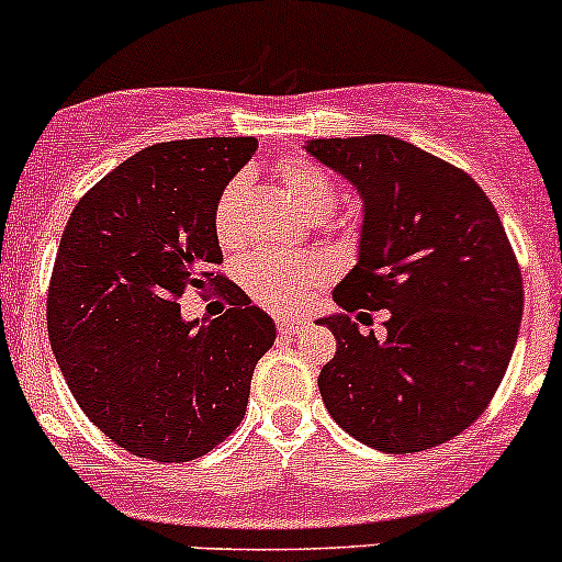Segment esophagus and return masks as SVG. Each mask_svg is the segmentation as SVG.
<instances>
[{
    "label": "esophagus",
    "mask_w": 562,
    "mask_h": 562,
    "mask_svg": "<svg viewBox=\"0 0 562 562\" xmlns=\"http://www.w3.org/2000/svg\"><path fill=\"white\" fill-rule=\"evenodd\" d=\"M277 326H280L282 335H299L307 326V321L299 318V315H277Z\"/></svg>",
    "instance_id": "34e87169"
}]
</instances>
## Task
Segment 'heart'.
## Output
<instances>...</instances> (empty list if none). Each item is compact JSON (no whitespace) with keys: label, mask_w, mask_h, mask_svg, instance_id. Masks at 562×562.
I'll return each mask as SVG.
<instances>
[{"label":"heart","mask_w":562,"mask_h":562,"mask_svg":"<svg viewBox=\"0 0 562 562\" xmlns=\"http://www.w3.org/2000/svg\"><path fill=\"white\" fill-rule=\"evenodd\" d=\"M277 181L307 220H326L337 205V189L324 170L304 159H282L277 165ZM244 181L233 178L220 192L214 209V233L222 247L238 244V209H241ZM241 285L258 304L271 310L302 307L329 277V263L318 255H249L241 266Z\"/></svg>","instance_id":"obj_1"}]
</instances>
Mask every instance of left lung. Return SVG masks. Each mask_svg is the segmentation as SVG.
Masks as SVG:
<instances>
[{
	"mask_svg": "<svg viewBox=\"0 0 562 562\" xmlns=\"http://www.w3.org/2000/svg\"><path fill=\"white\" fill-rule=\"evenodd\" d=\"M313 159L362 198L357 266L335 288L342 313L318 390L331 419L384 453H419L459 437L497 392L525 288L497 209L459 167L386 134L310 139ZM390 308L387 335L345 315Z\"/></svg>",
	"mask_w": 562,
	"mask_h": 562,
	"instance_id": "8db88e82",
	"label": "left lung"
}]
</instances>
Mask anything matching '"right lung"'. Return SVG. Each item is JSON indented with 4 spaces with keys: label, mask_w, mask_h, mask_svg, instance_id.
I'll return each mask as SVG.
<instances>
[{
    "label": "right lung",
    "mask_w": 562,
    "mask_h": 562,
    "mask_svg": "<svg viewBox=\"0 0 562 562\" xmlns=\"http://www.w3.org/2000/svg\"><path fill=\"white\" fill-rule=\"evenodd\" d=\"M255 136L159 143L76 203L48 282V340L81 412L139 459L181 464L241 423L277 326L222 263L214 209ZM221 288L232 307L187 322L177 299Z\"/></svg>",
    "instance_id": "obj_1"
}]
</instances>
